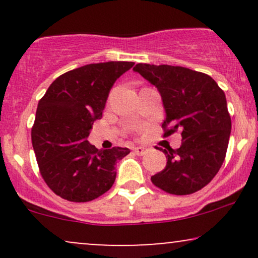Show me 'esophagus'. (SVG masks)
<instances>
[{
	"instance_id": "1",
	"label": "esophagus",
	"mask_w": 258,
	"mask_h": 258,
	"mask_svg": "<svg viewBox=\"0 0 258 258\" xmlns=\"http://www.w3.org/2000/svg\"><path fill=\"white\" fill-rule=\"evenodd\" d=\"M147 152H148V149H147V148H144V147H136V148H133V153H135L136 155L142 156V155H144V154H146Z\"/></svg>"
}]
</instances>
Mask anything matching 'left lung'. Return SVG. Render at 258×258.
<instances>
[{
  "mask_svg": "<svg viewBox=\"0 0 258 258\" xmlns=\"http://www.w3.org/2000/svg\"><path fill=\"white\" fill-rule=\"evenodd\" d=\"M133 70L161 94L166 111L164 137L177 131L182 135L178 149H162L167 164L152 176L153 184L174 195L200 190L226 158L232 120L223 90L211 76L188 68L139 63Z\"/></svg>",
  "mask_w": 258,
  "mask_h": 258,
  "instance_id": "8db88e82",
  "label": "left lung"
}]
</instances>
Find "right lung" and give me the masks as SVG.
Returning a JSON list of instances; mask_svg holds the SVG:
<instances>
[{"mask_svg": "<svg viewBox=\"0 0 258 258\" xmlns=\"http://www.w3.org/2000/svg\"><path fill=\"white\" fill-rule=\"evenodd\" d=\"M133 61L88 64L57 78L40 99L31 141L40 173L49 189L68 201L87 203L108 191L115 164L128 148L99 150L87 137L102 119L109 92Z\"/></svg>", "mask_w": 258, "mask_h": 258, "instance_id": "add662e5", "label": "right lung"}]
</instances>
